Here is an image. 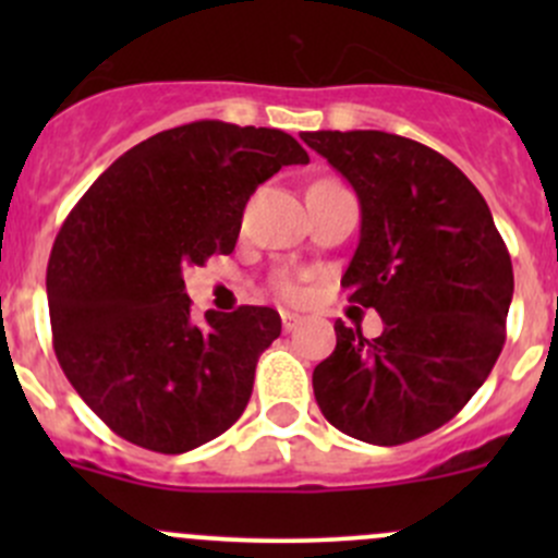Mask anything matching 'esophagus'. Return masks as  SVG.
I'll use <instances>...</instances> for the list:
<instances>
[{"instance_id":"obj_1","label":"esophagus","mask_w":558,"mask_h":558,"mask_svg":"<svg viewBox=\"0 0 558 558\" xmlns=\"http://www.w3.org/2000/svg\"><path fill=\"white\" fill-rule=\"evenodd\" d=\"M280 320H283V329L286 331H291V329H296V326H300V315L296 313H289V311H283L280 313Z\"/></svg>"}]
</instances>
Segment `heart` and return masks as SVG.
<instances>
[{
  "mask_svg": "<svg viewBox=\"0 0 558 558\" xmlns=\"http://www.w3.org/2000/svg\"><path fill=\"white\" fill-rule=\"evenodd\" d=\"M278 291L286 296V300H296V296L302 294L300 283H296V280H291V278H280L278 280Z\"/></svg>",
  "mask_w": 558,
  "mask_h": 558,
  "instance_id": "obj_1",
  "label": "heart"
}]
</instances>
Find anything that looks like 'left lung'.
Wrapping results in <instances>:
<instances>
[{
	"instance_id": "8db88e82",
	"label": "left lung",
	"mask_w": 558,
	"mask_h": 558,
	"mask_svg": "<svg viewBox=\"0 0 558 558\" xmlns=\"http://www.w3.org/2000/svg\"><path fill=\"white\" fill-rule=\"evenodd\" d=\"M300 137L356 191L362 234L342 289L384 318L375 340L335 320L315 402L345 435L402 446L448 424L497 364L510 253L481 191L437 150L375 129Z\"/></svg>"
}]
</instances>
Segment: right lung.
<instances>
[{"instance_id":"add662e5","label":"right lung","mask_w":558,"mask_h":558,"mask_svg":"<svg viewBox=\"0 0 558 558\" xmlns=\"http://www.w3.org/2000/svg\"><path fill=\"white\" fill-rule=\"evenodd\" d=\"M311 156L267 126L194 121L112 161L72 207L48 262L61 369L123 440L185 453L243 415L272 307L191 315L183 269L232 253L253 191Z\"/></svg>"}]
</instances>
